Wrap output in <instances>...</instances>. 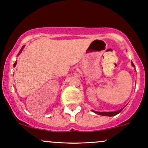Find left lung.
<instances>
[{
	"mask_svg": "<svg viewBox=\"0 0 148 148\" xmlns=\"http://www.w3.org/2000/svg\"><path fill=\"white\" fill-rule=\"evenodd\" d=\"M132 65L133 66H134V64L132 63ZM123 108H121V110H118V111H115V112H95V111H94V112H95L96 114H99V115L112 116L116 115V114H117L119 112H121V111L123 110ZM92 111H93V110H92Z\"/></svg>",
	"mask_w": 148,
	"mask_h": 148,
	"instance_id": "8db88e82",
	"label": "left lung"
}]
</instances>
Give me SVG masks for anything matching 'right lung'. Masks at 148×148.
<instances>
[{"label":"right lung","mask_w":148,"mask_h":148,"mask_svg":"<svg viewBox=\"0 0 148 148\" xmlns=\"http://www.w3.org/2000/svg\"><path fill=\"white\" fill-rule=\"evenodd\" d=\"M24 48V46L23 47H22V48H21V50H20V51H19V53H18V55H19L20 53H21V51H22V50H23V49ZM16 62L15 63H14V66H16Z\"/></svg>","instance_id":"right-lung-1"}]
</instances>
